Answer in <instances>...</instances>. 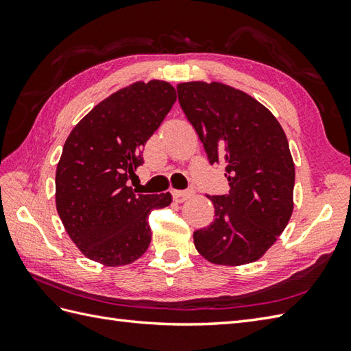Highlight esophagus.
<instances>
[{"label": "esophagus", "mask_w": 351, "mask_h": 351, "mask_svg": "<svg viewBox=\"0 0 351 351\" xmlns=\"http://www.w3.org/2000/svg\"><path fill=\"white\" fill-rule=\"evenodd\" d=\"M171 196L176 200V202H184V200H187L189 197L193 196V191L191 190H175L171 193Z\"/></svg>", "instance_id": "esophagus-1"}]
</instances>
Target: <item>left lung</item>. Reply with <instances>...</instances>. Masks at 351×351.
<instances>
[{"mask_svg":"<svg viewBox=\"0 0 351 351\" xmlns=\"http://www.w3.org/2000/svg\"><path fill=\"white\" fill-rule=\"evenodd\" d=\"M184 114L211 164H226L229 193L208 196L214 220L193 234L197 252L213 264L259 259L293 214L294 162L280 123L263 104L221 83H181Z\"/></svg>","mask_w":351,"mask_h":351,"instance_id":"obj_1","label":"left lung"}]
</instances>
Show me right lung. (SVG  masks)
<instances>
[{"mask_svg": "<svg viewBox=\"0 0 351 351\" xmlns=\"http://www.w3.org/2000/svg\"><path fill=\"white\" fill-rule=\"evenodd\" d=\"M176 101L166 81L134 83L99 102L69 134L56 171V205L77 247L108 267L131 264L147 250L154 210L171 195L130 187L141 149Z\"/></svg>", "mask_w": 351, "mask_h": 351, "instance_id": "add662e5", "label": "right lung"}]
</instances>
